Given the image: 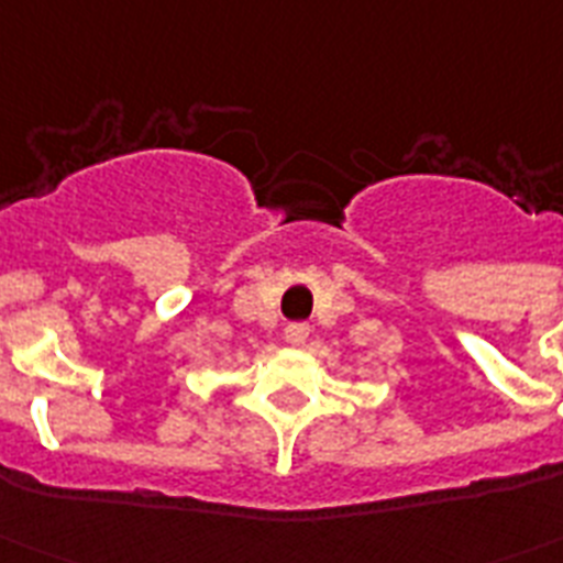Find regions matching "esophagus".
I'll list each match as a JSON object with an SVG mask.
<instances>
[{
    "instance_id": "obj_1",
    "label": "esophagus",
    "mask_w": 563,
    "mask_h": 563,
    "mask_svg": "<svg viewBox=\"0 0 563 563\" xmlns=\"http://www.w3.org/2000/svg\"><path fill=\"white\" fill-rule=\"evenodd\" d=\"M308 333H310V328L305 322H292L285 328V339L290 342V345H299V342H305V339H308Z\"/></svg>"
}]
</instances>
